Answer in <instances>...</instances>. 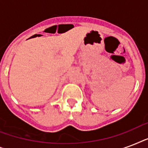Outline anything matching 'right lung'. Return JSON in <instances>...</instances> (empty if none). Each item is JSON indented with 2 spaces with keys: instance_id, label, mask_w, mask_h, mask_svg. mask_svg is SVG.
I'll return each instance as SVG.
<instances>
[{
  "instance_id": "right-lung-1",
  "label": "right lung",
  "mask_w": 148,
  "mask_h": 148,
  "mask_svg": "<svg viewBox=\"0 0 148 148\" xmlns=\"http://www.w3.org/2000/svg\"><path fill=\"white\" fill-rule=\"evenodd\" d=\"M35 35H37V34H35ZM35 35H34V36H35ZM34 36H33V37H34Z\"/></svg>"
}]
</instances>
